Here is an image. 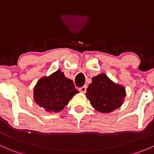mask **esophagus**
<instances>
[{
	"instance_id": "1",
	"label": "esophagus",
	"mask_w": 154,
	"mask_h": 154,
	"mask_svg": "<svg viewBox=\"0 0 154 154\" xmlns=\"http://www.w3.org/2000/svg\"><path fill=\"white\" fill-rule=\"evenodd\" d=\"M87 85H84V86H82V87H81V88H79V91L81 92V93H85L86 92V89H87Z\"/></svg>"
}]
</instances>
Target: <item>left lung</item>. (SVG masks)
<instances>
[{"label": "left lung", "instance_id": "obj_1", "mask_svg": "<svg viewBox=\"0 0 154 154\" xmlns=\"http://www.w3.org/2000/svg\"><path fill=\"white\" fill-rule=\"evenodd\" d=\"M86 95L95 110L107 114L122 105L126 91L124 86L116 84L106 74L101 73L92 78Z\"/></svg>", "mask_w": 154, "mask_h": 154}]
</instances>
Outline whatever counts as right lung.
<instances>
[{
    "label": "right lung",
    "mask_w": 154,
    "mask_h": 154,
    "mask_svg": "<svg viewBox=\"0 0 154 154\" xmlns=\"http://www.w3.org/2000/svg\"><path fill=\"white\" fill-rule=\"evenodd\" d=\"M73 81L60 69L38 81L33 91L35 102L47 112H59L79 93Z\"/></svg>",
    "instance_id": "add662e5"
}]
</instances>
